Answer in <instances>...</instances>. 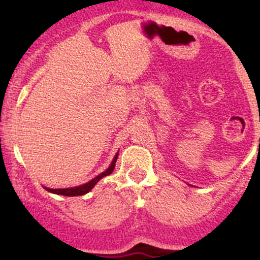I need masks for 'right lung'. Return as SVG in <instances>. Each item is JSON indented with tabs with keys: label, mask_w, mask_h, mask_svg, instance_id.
<instances>
[{
	"label": "right lung",
	"mask_w": 260,
	"mask_h": 260,
	"mask_svg": "<svg viewBox=\"0 0 260 260\" xmlns=\"http://www.w3.org/2000/svg\"><path fill=\"white\" fill-rule=\"evenodd\" d=\"M117 158H118V153L115 154L113 162H112L111 166L107 169V171L102 172L101 175H98V176L94 177V179L89 181V182L84 183V185L77 186V187H69V188H48V187H46V190H48L49 192L57 193V195H64V196H80V195H84V193L89 192V191H90L91 188L95 186V183L98 182V181L101 180L102 177L108 176V175H111L112 172H113V170L115 167V161H117Z\"/></svg>",
	"instance_id": "1"
}]
</instances>
